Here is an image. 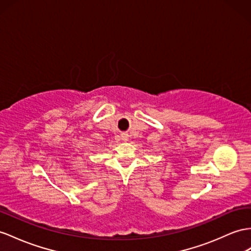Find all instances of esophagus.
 Listing matches in <instances>:
<instances>
[{
	"label": "esophagus",
	"instance_id": "1",
	"mask_svg": "<svg viewBox=\"0 0 251 251\" xmlns=\"http://www.w3.org/2000/svg\"><path fill=\"white\" fill-rule=\"evenodd\" d=\"M122 139H123V141H127V134H125V133H123L122 134Z\"/></svg>",
	"mask_w": 251,
	"mask_h": 251
}]
</instances>
